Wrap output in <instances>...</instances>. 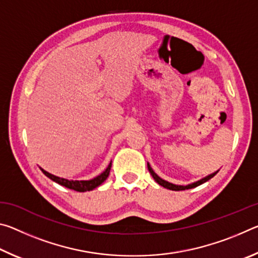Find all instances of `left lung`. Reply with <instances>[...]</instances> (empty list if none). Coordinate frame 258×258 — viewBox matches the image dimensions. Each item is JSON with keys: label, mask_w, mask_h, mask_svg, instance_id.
<instances>
[{"label": "left lung", "mask_w": 258, "mask_h": 258, "mask_svg": "<svg viewBox=\"0 0 258 258\" xmlns=\"http://www.w3.org/2000/svg\"><path fill=\"white\" fill-rule=\"evenodd\" d=\"M148 169H149V172H150V174L152 175V177H154V180H155L157 183H158L159 185L166 187V189L173 190V191H181V190L192 189V187L198 186V185H200V184H203V183L207 182L208 180H211V178H212L213 176H215L216 174H217V172H218V171H216V172H214V173H212V174H209V175L205 176V177H203V178H200V180L196 181V182H194V183H190V184H186V185H178V184H173V183L168 182V181H165V180H163V178H161V177H159V176L157 175V174L154 172V169L151 168V166L149 165V163H148Z\"/></svg>", "instance_id": "left-lung-1"}]
</instances>
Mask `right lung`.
I'll list each match as a JSON object with an SVG mask.
<instances>
[{
    "label": "right lung",
    "mask_w": 258,
    "mask_h": 258,
    "mask_svg": "<svg viewBox=\"0 0 258 258\" xmlns=\"http://www.w3.org/2000/svg\"><path fill=\"white\" fill-rule=\"evenodd\" d=\"M41 171L45 174V175L51 178L52 181H54L55 183H58V184L62 185V186H66L68 189H72V190H75L78 192H85V191H91L95 189V187L99 186L100 184H102V183L107 180V177L109 176V173H110V168H111V161L110 164L108 165V167L104 169V171L100 174V175L95 176L92 180H82V181H77V180H67V178H62V177H59V176H55L53 174H51L49 172H46L43 169L42 167Z\"/></svg>",
    "instance_id": "obj_1"
}]
</instances>
